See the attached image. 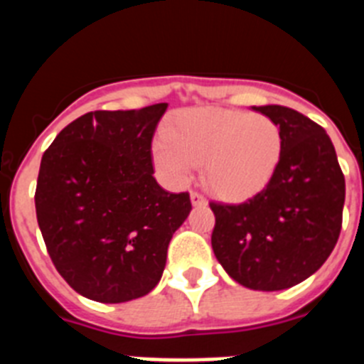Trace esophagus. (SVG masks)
<instances>
[{"instance_id":"34e87169","label":"esophagus","mask_w":364,"mask_h":364,"mask_svg":"<svg viewBox=\"0 0 364 364\" xmlns=\"http://www.w3.org/2000/svg\"><path fill=\"white\" fill-rule=\"evenodd\" d=\"M191 204L193 205H205L204 195L198 191H191Z\"/></svg>"}]
</instances>
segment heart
<instances>
[{
    "label": "heart",
    "instance_id": "b5f03b06",
    "mask_svg": "<svg viewBox=\"0 0 364 364\" xmlns=\"http://www.w3.org/2000/svg\"><path fill=\"white\" fill-rule=\"evenodd\" d=\"M281 125L266 114L233 109L180 112L153 146L156 171L173 186L204 166L211 191L226 200H244L266 188L282 156Z\"/></svg>",
    "mask_w": 364,
    "mask_h": 364
}]
</instances>
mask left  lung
<instances>
[{
  "instance_id": "left-lung-1",
  "label": "left lung",
  "mask_w": 364,
  "mask_h": 364,
  "mask_svg": "<svg viewBox=\"0 0 364 364\" xmlns=\"http://www.w3.org/2000/svg\"><path fill=\"white\" fill-rule=\"evenodd\" d=\"M253 109L281 125V162L255 197L242 204L210 202L211 246L233 281L250 290L277 291L310 277L336 247L345 175L319 124L284 105Z\"/></svg>"
}]
</instances>
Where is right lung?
Listing matches in <instances>:
<instances>
[{
	"instance_id": "1",
	"label": "right lung",
	"mask_w": 364,
	"mask_h": 364,
	"mask_svg": "<svg viewBox=\"0 0 364 364\" xmlns=\"http://www.w3.org/2000/svg\"><path fill=\"white\" fill-rule=\"evenodd\" d=\"M167 104L95 111L70 122L41 156L34 202L58 273L98 302H127L159 284L189 193L154 180L151 142Z\"/></svg>"
}]
</instances>
